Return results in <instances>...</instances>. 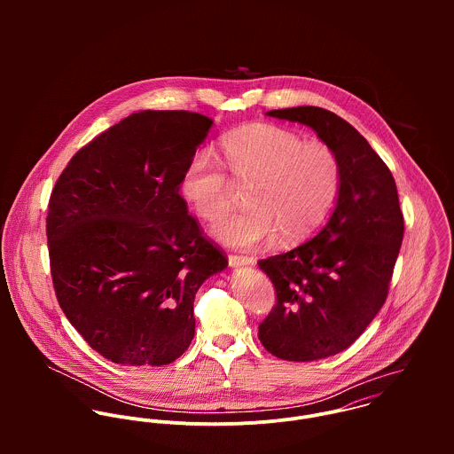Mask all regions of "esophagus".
Masks as SVG:
<instances>
[{
	"instance_id": "1",
	"label": "esophagus",
	"mask_w": 454,
	"mask_h": 454,
	"mask_svg": "<svg viewBox=\"0 0 454 454\" xmlns=\"http://www.w3.org/2000/svg\"><path fill=\"white\" fill-rule=\"evenodd\" d=\"M257 260L254 257H243V255H229L231 267H245V265H255Z\"/></svg>"
}]
</instances>
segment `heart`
<instances>
[{
    "label": "heart",
    "instance_id": "b5f03b06",
    "mask_svg": "<svg viewBox=\"0 0 454 454\" xmlns=\"http://www.w3.org/2000/svg\"><path fill=\"white\" fill-rule=\"evenodd\" d=\"M222 148L234 180L250 185V207L213 227L220 243L254 250L276 234L286 243L304 239L324 223L340 189V162L328 143L304 141L274 124H252L229 134ZM182 191L195 213L213 222L231 207L234 184L222 160L200 150L185 168Z\"/></svg>",
    "mask_w": 454,
    "mask_h": 454
}]
</instances>
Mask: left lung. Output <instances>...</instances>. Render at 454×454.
Masks as SVG:
<instances>
[{"label": "left lung", "mask_w": 454, "mask_h": 454, "mask_svg": "<svg viewBox=\"0 0 454 454\" xmlns=\"http://www.w3.org/2000/svg\"><path fill=\"white\" fill-rule=\"evenodd\" d=\"M265 115L311 128L340 162V189L324 229L259 262L278 297L259 326L262 346L281 360H322L351 346L387 301L403 238L396 185L367 139L335 114L295 106Z\"/></svg>", "instance_id": "obj_1"}]
</instances>
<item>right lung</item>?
Returning a JSON list of instances; mask_svg holds the SVG:
<instances>
[{
    "label": "right lung",
    "mask_w": 454,
    "mask_h": 454,
    "mask_svg": "<svg viewBox=\"0 0 454 454\" xmlns=\"http://www.w3.org/2000/svg\"><path fill=\"white\" fill-rule=\"evenodd\" d=\"M213 121L143 110L78 150L49 202L56 295L87 344L122 365H166L195 333L199 286L227 267L180 185Z\"/></svg>",
    "instance_id": "add662e5"
}]
</instances>
